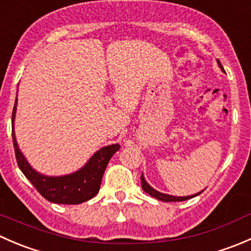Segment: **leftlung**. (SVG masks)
<instances>
[{"instance_id":"1","label":"left lung","mask_w":251,"mask_h":251,"mask_svg":"<svg viewBox=\"0 0 251 251\" xmlns=\"http://www.w3.org/2000/svg\"><path fill=\"white\" fill-rule=\"evenodd\" d=\"M141 184H142V188H143V191L146 192V193H148L149 196L154 197V198L158 199V201H187V199L193 198V197H197L198 194H201V192H203L201 191V192H199V193L193 194V196H188V197H175V196H169V194L160 193V192L155 191L153 187H151L148 183H147V181L144 179L143 174L141 175Z\"/></svg>"}]
</instances>
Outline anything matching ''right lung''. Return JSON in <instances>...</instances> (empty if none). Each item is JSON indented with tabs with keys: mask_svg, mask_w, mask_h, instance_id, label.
<instances>
[{
	"mask_svg": "<svg viewBox=\"0 0 251 251\" xmlns=\"http://www.w3.org/2000/svg\"><path fill=\"white\" fill-rule=\"evenodd\" d=\"M17 100L12 113V136L16 151L17 163L22 173L32 183L40 194L50 203L55 204H81L92 199L100 192L103 174L110 158L120 149L118 143L100 148L83 168L74 174L65 176L50 177L35 171L18 147L14 135V118L17 111Z\"/></svg>",
	"mask_w": 251,
	"mask_h": 251,
	"instance_id": "obj_1",
	"label": "right lung"
}]
</instances>
